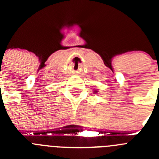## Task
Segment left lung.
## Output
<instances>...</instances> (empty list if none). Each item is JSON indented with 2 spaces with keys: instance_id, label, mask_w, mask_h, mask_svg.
Wrapping results in <instances>:
<instances>
[{
  "instance_id": "left-lung-1",
  "label": "left lung",
  "mask_w": 159,
  "mask_h": 159,
  "mask_svg": "<svg viewBox=\"0 0 159 159\" xmlns=\"http://www.w3.org/2000/svg\"><path fill=\"white\" fill-rule=\"evenodd\" d=\"M94 92H95V93H96V92H97V91H94Z\"/></svg>"
}]
</instances>
